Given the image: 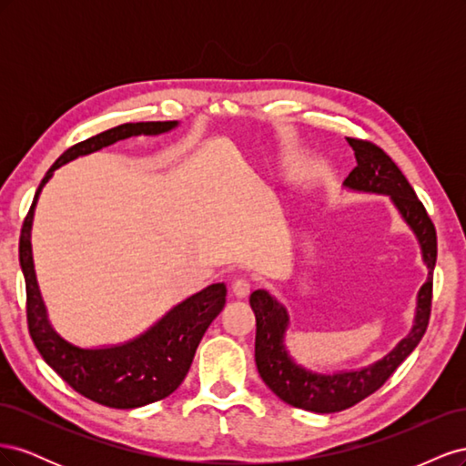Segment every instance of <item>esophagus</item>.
Segmentation results:
<instances>
[{
    "instance_id": "1",
    "label": "esophagus",
    "mask_w": 466,
    "mask_h": 466,
    "mask_svg": "<svg viewBox=\"0 0 466 466\" xmlns=\"http://www.w3.org/2000/svg\"><path fill=\"white\" fill-rule=\"evenodd\" d=\"M231 289L235 293V298H247L252 289V281L247 278H237L231 284Z\"/></svg>"
}]
</instances>
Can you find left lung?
I'll return each instance as SVG.
<instances>
[{
	"instance_id": "left-lung-1",
	"label": "left lung",
	"mask_w": 466,
	"mask_h": 466,
	"mask_svg": "<svg viewBox=\"0 0 466 466\" xmlns=\"http://www.w3.org/2000/svg\"><path fill=\"white\" fill-rule=\"evenodd\" d=\"M351 149L356 151L358 165L351 168L344 185L365 192L389 194L394 206L399 208L406 223L418 235V241L428 264V281L418 295L416 324L412 332L394 348L390 354L377 361L371 368L336 375H315L295 365L284 350V330L288 313L276 299L264 289L250 293V307L257 317L255 360L264 383L278 399L301 408V410L330 414L356 406L370 394L383 387L399 365L412 354L431 317L433 298V268L437 258V235L435 225L430 219L424 204L420 202L410 182L406 180L400 168L389 155L370 139L346 137Z\"/></svg>"
}]
</instances>
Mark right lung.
<instances>
[{
    "label": "right lung",
    "instance_id": "1",
    "mask_svg": "<svg viewBox=\"0 0 466 466\" xmlns=\"http://www.w3.org/2000/svg\"><path fill=\"white\" fill-rule=\"evenodd\" d=\"M175 126V120L120 124L64 151L42 178L19 237V262L26 288V327L40 356L76 392L96 404L120 410L163 400L178 389L209 322L225 305L228 289L223 284L208 286L177 305L146 334L124 346L105 350L76 348L52 330L40 299L31 252L33 211L42 187L64 163L106 147L118 139L139 134H161Z\"/></svg>",
    "mask_w": 466,
    "mask_h": 466
}]
</instances>
